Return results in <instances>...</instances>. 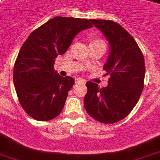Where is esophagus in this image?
I'll return each mask as SVG.
<instances>
[{"label": "esophagus", "mask_w": 160, "mask_h": 160, "mask_svg": "<svg viewBox=\"0 0 160 160\" xmlns=\"http://www.w3.org/2000/svg\"><path fill=\"white\" fill-rule=\"evenodd\" d=\"M75 83H77V84H85V83H86V80H83V79H77V80H75Z\"/></svg>", "instance_id": "obj_1"}]
</instances>
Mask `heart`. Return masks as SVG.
I'll list each match as a JSON object with an SVG mask.
<instances>
[{
    "mask_svg": "<svg viewBox=\"0 0 160 160\" xmlns=\"http://www.w3.org/2000/svg\"><path fill=\"white\" fill-rule=\"evenodd\" d=\"M92 43H103L105 44L102 41H100V40H95V41H93Z\"/></svg>",
    "mask_w": 160,
    "mask_h": 160,
    "instance_id": "heart-1",
    "label": "heart"
}]
</instances>
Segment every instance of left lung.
<instances>
[{"label":"left lung","instance_id":"obj_1","mask_svg":"<svg viewBox=\"0 0 160 160\" xmlns=\"http://www.w3.org/2000/svg\"><path fill=\"white\" fill-rule=\"evenodd\" d=\"M89 21L103 34L109 45L103 66L109 79L102 88L92 81L86 82L84 106L96 120L113 124L127 116L140 98L144 86V58L134 38L119 23L110 20Z\"/></svg>","mask_w":160,"mask_h":160}]
</instances>
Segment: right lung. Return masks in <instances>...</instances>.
<instances>
[{
  "mask_svg": "<svg viewBox=\"0 0 160 160\" xmlns=\"http://www.w3.org/2000/svg\"><path fill=\"white\" fill-rule=\"evenodd\" d=\"M92 27L87 19L55 17L23 43L14 65L13 83L21 106L33 119L47 121L62 112L74 80L54 71L55 59L80 31Z\"/></svg>",
  "mask_w": 160,
  "mask_h": 160,
  "instance_id": "1",
  "label": "right lung"
}]
</instances>
